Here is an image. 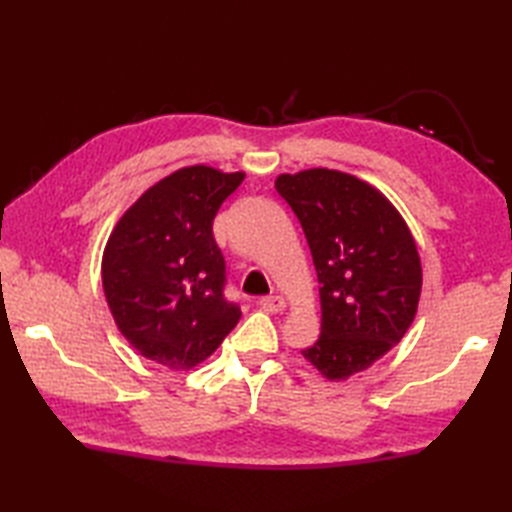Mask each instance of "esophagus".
Instances as JSON below:
<instances>
[{"mask_svg": "<svg viewBox=\"0 0 512 512\" xmlns=\"http://www.w3.org/2000/svg\"><path fill=\"white\" fill-rule=\"evenodd\" d=\"M259 306H262L266 312H281L286 308V301L279 295H268L259 299Z\"/></svg>", "mask_w": 512, "mask_h": 512, "instance_id": "esophagus-1", "label": "esophagus"}]
</instances>
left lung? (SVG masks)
Listing matches in <instances>:
<instances>
[{
	"label": "left lung",
	"instance_id": "left-lung-1",
	"mask_svg": "<svg viewBox=\"0 0 512 512\" xmlns=\"http://www.w3.org/2000/svg\"><path fill=\"white\" fill-rule=\"evenodd\" d=\"M275 189L301 222L321 284V334L301 354L325 378L345 380L400 343L416 317V242L396 206L350 173H281Z\"/></svg>",
	"mask_w": 512,
	"mask_h": 512
}]
</instances>
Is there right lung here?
I'll return each mask as SVG.
<instances>
[{"mask_svg":"<svg viewBox=\"0 0 512 512\" xmlns=\"http://www.w3.org/2000/svg\"><path fill=\"white\" fill-rule=\"evenodd\" d=\"M242 171H173L129 206L103 250V290L118 330L149 361L191 369L209 358L242 310L226 301V266L213 237Z\"/></svg>","mask_w":512,"mask_h":512,"instance_id":"add662e5","label":"right lung"}]
</instances>
